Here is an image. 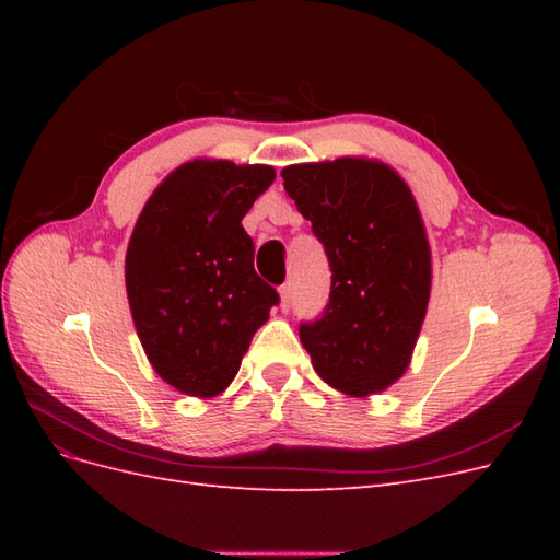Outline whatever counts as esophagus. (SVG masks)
I'll return each instance as SVG.
<instances>
[{"instance_id":"34e87169","label":"esophagus","mask_w":560,"mask_h":560,"mask_svg":"<svg viewBox=\"0 0 560 560\" xmlns=\"http://www.w3.org/2000/svg\"><path fill=\"white\" fill-rule=\"evenodd\" d=\"M290 306H292V284L287 282L280 287V308L290 311Z\"/></svg>"}]
</instances>
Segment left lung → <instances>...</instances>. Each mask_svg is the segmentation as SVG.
Masks as SVG:
<instances>
[{"label": "left lung", "mask_w": 560, "mask_h": 560, "mask_svg": "<svg viewBox=\"0 0 560 560\" xmlns=\"http://www.w3.org/2000/svg\"><path fill=\"white\" fill-rule=\"evenodd\" d=\"M331 268L329 301L299 336L322 381L352 397L409 366L430 299V245L416 200L387 165L364 159L282 171Z\"/></svg>", "instance_id": "1"}]
</instances>
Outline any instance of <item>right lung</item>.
I'll use <instances>...</instances> for the list:
<instances>
[{
  "label": "right lung",
  "mask_w": 560,
  "mask_h": 560,
  "mask_svg": "<svg viewBox=\"0 0 560 560\" xmlns=\"http://www.w3.org/2000/svg\"><path fill=\"white\" fill-rule=\"evenodd\" d=\"M273 179L268 165L191 161L151 194L135 224L130 313L151 366L179 393L226 389L280 303L254 270V243L241 224Z\"/></svg>",
  "instance_id": "1"
}]
</instances>
